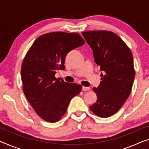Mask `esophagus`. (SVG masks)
Masks as SVG:
<instances>
[{
  "label": "esophagus",
  "instance_id": "34e87169",
  "mask_svg": "<svg viewBox=\"0 0 149 149\" xmlns=\"http://www.w3.org/2000/svg\"><path fill=\"white\" fill-rule=\"evenodd\" d=\"M90 90V88L89 87H85V86H83L82 87V90L84 91V92H86V91H89Z\"/></svg>",
  "mask_w": 149,
  "mask_h": 149
}]
</instances>
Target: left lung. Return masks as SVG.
<instances>
[{
	"mask_svg": "<svg viewBox=\"0 0 149 149\" xmlns=\"http://www.w3.org/2000/svg\"><path fill=\"white\" fill-rule=\"evenodd\" d=\"M82 35L92 48L95 63L103 72L100 86L93 89L96 102L90 109L99 117H110L120 109L131 92L135 77L132 52L112 31H90Z\"/></svg>",
	"mask_w": 149,
	"mask_h": 149,
	"instance_id": "1",
	"label": "left lung"
}]
</instances>
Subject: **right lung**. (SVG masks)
<instances>
[{
    "mask_svg": "<svg viewBox=\"0 0 149 149\" xmlns=\"http://www.w3.org/2000/svg\"><path fill=\"white\" fill-rule=\"evenodd\" d=\"M84 39L77 33L53 32L39 37L24 57L21 65L23 91L39 116L49 123L59 121L71 100L82 86L68 83L55 76L64 70L68 53L83 45Z\"/></svg>",
    "mask_w": 149,
    "mask_h": 149,
    "instance_id": "add662e5",
    "label": "right lung"
}]
</instances>
